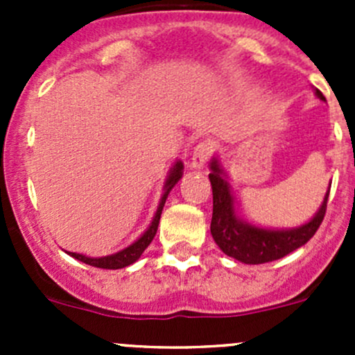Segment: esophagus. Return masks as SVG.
I'll list each match as a JSON object with an SVG mask.
<instances>
[{"label": "esophagus", "mask_w": 355, "mask_h": 355, "mask_svg": "<svg viewBox=\"0 0 355 355\" xmlns=\"http://www.w3.org/2000/svg\"><path fill=\"white\" fill-rule=\"evenodd\" d=\"M211 155H213V142L200 141L199 144L194 148V151H192V159H191L192 168H196V170L202 168L204 164L209 161Z\"/></svg>", "instance_id": "obj_1"}]
</instances>
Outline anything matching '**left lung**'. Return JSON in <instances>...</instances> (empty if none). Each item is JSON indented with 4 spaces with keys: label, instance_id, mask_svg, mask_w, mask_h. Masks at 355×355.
I'll return each instance as SVG.
<instances>
[{
    "label": "left lung",
    "instance_id": "8db88e82",
    "mask_svg": "<svg viewBox=\"0 0 355 355\" xmlns=\"http://www.w3.org/2000/svg\"><path fill=\"white\" fill-rule=\"evenodd\" d=\"M316 96L324 99L321 91L316 89ZM211 189H213V218H211V235L218 247L227 256L242 261L245 264H263L287 256L299 249L316 234L327 214L328 189L323 204L316 216L309 223L292 230H264V228L247 225L237 218L234 209V198L230 194L223 170L216 159L211 161Z\"/></svg>",
    "mask_w": 355,
    "mask_h": 355
}]
</instances>
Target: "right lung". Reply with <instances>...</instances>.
<instances>
[{"instance_id": "add662e5", "label": "right lung", "mask_w": 355, "mask_h": 355, "mask_svg": "<svg viewBox=\"0 0 355 355\" xmlns=\"http://www.w3.org/2000/svg\"><path fill=\"white\" fill-rule=\"evenodd\" d=\"M182 168H184L182 161H177V164H175V166L170 170V175H168V178H166V184H164V194L159 200V206H157L155 220H153L151 227L144 232V235H142L139 241H135L134 244L128 245L127 249H123V250H120V252L113 254V256H106V257H85V256H82V254H75V252H68V254H70L71 257H75V259L82 261V263L91 264V266H94V268H103V270H120V268H125V266H128V264L135 263V261L141 257V254L148 249V245L151 244L153 239H155V235L157 232V225H159L161 211H163V206H164V202H166V198H168V194H170V191L175 187V184L180 180Z\"/></svg>"}]
</instances>
